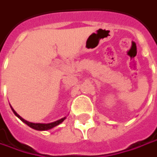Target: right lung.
<instances>
[{
	"instance_id": "right-lung-1",
	"label": "right lung",
	"mask_w": 157,
	"mask_h": 157,
	"mask_svg": "<svg viewBox=\"0 0 157 157\" xmlns=\"http://www.w3.org/2000/svg\"><path fill=\"white\" fill-rule=\"evenodd\" d=\"M10 107H11V109H12V111H13V113H14L16 116H17V117H18L23 123H25V124H27L29 127H31V128L36 130V131H48V130H51L52 128H54V127H56V126H58L59 124H60L67 118V117L65 116V117L61 118V119L58 120V121L52 122V123H50V124H35V123H31V122H28V121L25 120L24 118H22L20 115H18V114L15 111L14 109L12 108V106H10Z\"/></svg>"
}]
</instances>
